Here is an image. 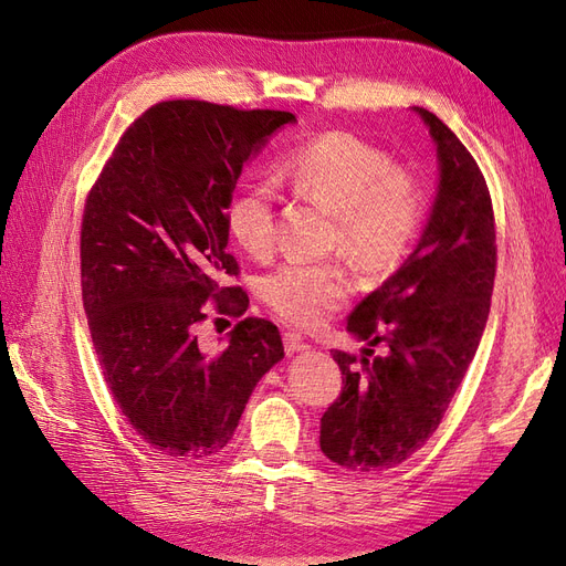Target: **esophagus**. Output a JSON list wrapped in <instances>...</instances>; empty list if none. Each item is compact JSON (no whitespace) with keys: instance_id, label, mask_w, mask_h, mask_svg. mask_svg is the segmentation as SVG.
<instances>
[{"instance_id":"34e87169","label":"esophagus","mask_w":566,"mask_h":566,"mask_svg":"<svg viewBox=\"0 0 566 566\" xmlns=\"http://www.w3.org/2000/svg\"><path fill=\"white\" fill-rule=\"evenodd\" d=\"M283 345H285V352H287V354H295V352H302V349L310 347V345H306V342H304V337H302L300 333H295V331H285V333H283Z\"/></svg>"}]
</instances>
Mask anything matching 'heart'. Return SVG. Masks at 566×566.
<instances>
[{"instance_id": "1", "label": "heart", "mask_w": 566, "mask_h": 566, "mask_svg": "<svg viewBox=\"0 0 566 566\" xmlns=\"http://www.w3.org/2000/svg\"><path fill=\"white\" fill-rule=\"evenodd\" d=\"M293 191L335 214L331 248L366 276H387L416 245L427 217V188L413 167L342 129L300 144L283 165ZM227 229L248 254L276 248V191L243 188L227 208ZM349 271L337 262H287L262 281L269 310L300 328H316L352 295Z\"/></svg>"}]
</instances>
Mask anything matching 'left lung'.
I'll return each mask as SVG.
<instances>
[{"label":"left lung","mask_w":566,"mask_h":566,"mask_svg":"<svg viewBox=\"0 0 566 566\" xmlns=\"http://www.w3.org/2000/svg\"><path fill=\"white\" fill-rule=\"evenodd\" d=\"M416 111L439 156L432 214L403 266L352 312L347 331L368 347L364 356L333 352L345 387L321 418V451L358 474L397 468L434 434L491 310L495 219L486 179L434 113Z\"/></svg>","instance_id":"1"}]
</instances>
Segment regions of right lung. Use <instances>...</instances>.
<instances>
[{
    "label": "right lung",
    "mask_w": 566,
    "mask_h": 566,
    "mask_svg": "<svg viewBox=\"0 0 566 566\" xmlns=\"http://www.w3.org/2000/svg\"><path fill=\"white\" fill-rule=\"evenodd\" d=\"M287 123V111L160 101L119 136L84 202L82 302L98 366L132 430L165 458L224 449L283 358L266 318L238 321L217 356L200 352L196 331L210 306L248 312L245 290L221 285L238 279L227 208L243 165Z\"/></svg>",
    "instance_id": "add662e5"
}]
</instances>
